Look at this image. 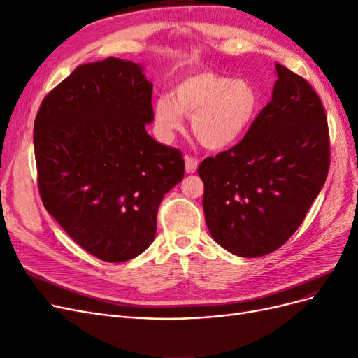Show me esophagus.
Returning a JSON list of instances; mask_svg holds the SVG:
<instances>
[{
  "label": "esophagus",
  "mask_w": 358,
  "mask_h": 358,
  "mask_svg": "<svg viewBox=\"0 0 358 358\" xmlns=\"http://www.w3.org/2000/svg\"><path fill=\"white\" fill-rule=\"evenodd\" d=\"M199 166V159L192 158V157H185V171L187 173H194L197 170Z\"/></svg>",
  "instance_id": "esophagus-1"
}]
</instances>
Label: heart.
Here are the masks:
<instances>
[{"label": "heart", "mask_w": 358, "mask_h": 358, "mask_svg": "<svg viewBox=\"0 0 358 358\" xmlns=\"http://www.w3.org/2000/svg\"><path fill=\"white\" fill-rule=\"evenodd\" d=\"M259 106L254 85L213 71H197L180 79L173 96L162 95L155 103L158 133L170 138L182 128L183 115L192 116V133L210 149L230 148L245 136Z\"/></svg>", "instance_id": "b5f03b06"}]
</instances>
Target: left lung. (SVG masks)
<instances>
[{"instance_id": "left-lung-1", "label": "left lung", "mask_w": 358, "mask_h": 358, "mask_svg": "<svg viewBox=\"0 0 358 358\" xmlns=\"http://www.w3.org/2000/svg\"><path fill=\"white\" fill-rule=\"evenodd\" d=\"M272 100L239 143L199 166L213 241L245 258L276 251L294 234L330 166L329 127L312 86L276 62Z\"/></svg>"}]
</instances>
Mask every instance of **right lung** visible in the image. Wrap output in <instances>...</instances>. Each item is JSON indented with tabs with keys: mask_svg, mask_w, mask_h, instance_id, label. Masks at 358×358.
<instances>
[{
	"mask_svg": "<svg viewBox=\"0 0 358 358\" xmlns=\"http://www.w3.org/2000/svg\"><path fill=\"white\" fill-rule=\"evenodd\" d=\"M150 100L143 67L109 57L76 69L46 95L34 122L43 204L107 263L146 251L159 204L185 171L180 150L146 133Z\"/></svg>",
	"mask_w": 358,
	"mask_h": 358,
	"instance_id": "1",
	"label": "right lung"
}]
</instances>
